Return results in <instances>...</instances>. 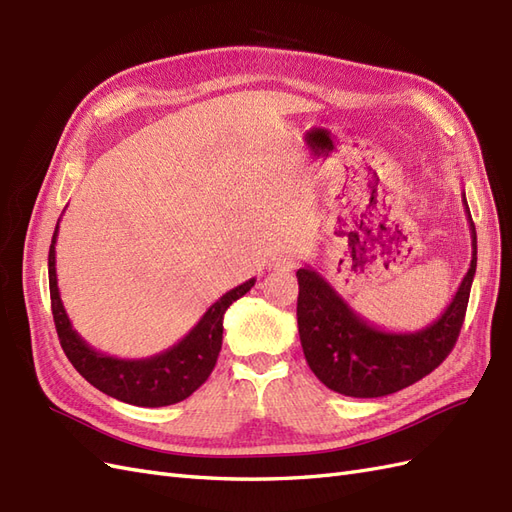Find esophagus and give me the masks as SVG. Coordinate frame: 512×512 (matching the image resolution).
Wrapping results in <instances>:
<instances>
[{"mask_svg":"<svg viewBox=\"0 0 512 512\" xmlns=\"http://www.w3.org/2000/svg\"><path fill=\"white\" fill-rule=\"evenodd\" d=\"M273 267L277 271H294L299 267V258L292 256V254H280L273 260Z\"/></svg>","mask_w":512,"mask_h":512,"instance_id":"esophagus-1","label":"esophagus"}]
</instances>
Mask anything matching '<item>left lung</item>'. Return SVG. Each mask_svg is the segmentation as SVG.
<instances>
[{
	"label": "left lung",
	"instance_id": "1",
	"mask_svg": "<svg viewBox=\"0 0 512 512\" xmlns=\"http://www.w3.org/2000/svg\"><path fill=\"white\" fill-rule=\"evenodd\" d=\"M470 222L472 260L453 301L429 327L414 333L384 331L356 314L314 267L297 271V322L305 361L331 391L348 397H384L418 382L453 350L476 273V228Z\"/></svg>",
	"mask_w": 512,
	"mask_h": 512
}]
</instances>
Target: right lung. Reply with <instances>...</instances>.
<instances>
[{
    "mask_svg": "<svg viewBox=\"0 0 512 512\" xmlns=\"http://www.w3.org/2000/svg\"><path fill=\"white\" fill-rule=\"evenodd\" d=\"M59 222L53 232L49 250V288L53 320L59 335V344L74 369L98 391L111 395L119 401L143 408H162L177 404L190 397L203 384L218 363L222 350L224 314L245 292L256 284V277L241 286L228 290L215 301L196 322V327L185 335L181 342L149 359H117V356L98 352L72 329V322L61 303L55 271V243Z\"/></svg>",
    "mask_w": 512,
    "mask_h": 512,
    "instance_id": "add662e5",
    "label": "right lung"
}]
</instances>
